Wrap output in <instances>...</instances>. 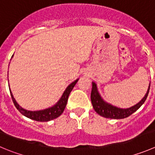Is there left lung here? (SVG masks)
<instances>
[{
  "label": "left lung",
  "instance_id": "1",
  "mask_svg": "<svg viewBox=\"0 0 155 155\" xmlns=\"http://www.w3.org/2000/svg\"><path fill=\"white\" fill-rule=\"evenodd\" d=\"M149 89L150 83L146 94L139 103L129 108H120L114 106L110 103L105 101L102 98L101 95L97 90V84L92 82V89H91V104H92L93 108L96 111V113L101 117H104L105 118H110V119H124V118L128 117L129 116L136 112L145 103V100L148 97Z\"/></svg>",
  "mask_w": 155,
  "mask_h": 155
}]
</instances>
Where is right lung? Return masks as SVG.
Listing matches in <instances>:
<instances>
[{
  "instance_id": "obj_1",
  "label": "right lung",
  "mask_w": 155,
  "mask_h": 155,
  "mask_svg": "<svg viewBox=\"0 0 155 155\" xmlns=\"http://www.w3.org/2000/svg\"><path fill=\"white\" fill-rule=\"evenodd\" d=\"M13 55L12 56V58H13ZM78 80H79V79H77L76 80H75L74 82L70 83V85L67 87V88H66L65 91H64L61 98L59 99V101H58L54 105H53V106L50 107L48 108H46V109L39 110H28L24 109L22 107L19 106V105L18 104L17 102H16V101L15 100L14 97H13V94H12L11 92V90H10V85H9V88H10V95H11L12 100H13L15 107H16V109H17L22 115H24L25 117H26L29 118V119L33 120L39 121V122H48V121L56 119V118H58V117H60V116L62 114L64 109H65L66 105H67L69 95H70V92H71V91L73 90V87L75 86L76 82H78Z\"/></svg>"
}]
</instances>
